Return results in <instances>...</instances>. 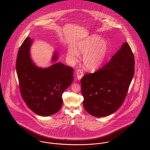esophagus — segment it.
<instances>
[{
    "label": "esophagus",
    "mask_w": 150,
    "mask_h": 150,
    "mask_svg": "<svg viewBox=\"0 0 150 150\" xmlns=\"http://www.w3.org/2000/svg\"><path fill=\"white\" fill-rule=\"evenodd\" d=\"M76 74H77V79H78L79 80H80L81 79V78H82L83 76V72L82 71V70L79 69V70H77V71H76Z\"/></svg>",
    "instance_id": "1"
}]
</instances>
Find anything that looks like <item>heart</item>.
<instances>
[{"mask_svg": "<svg viewBox=\"0 0 150 150\" xmlns=\"http://www.w3.org/2000/svg\"><path fill=\"white\" fill-rule=\"evenodd\" d=\"M109 51V44L98 35L92 34L75 45V48L70 47L67 57L72 63L78 61L79 54L83 55V62L86 70L94 71L105 62Z\"/></svg>", "mask_w": 150, "mask_h": 150, "instance_id": "obj_1", "label": "heart"}]
</instances>
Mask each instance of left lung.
<instances>
[{
	"label": "left lung",
	"instance_id": "1",
	"mask_svg": "<svg viewBox=\"0 0 150 150\" xmlns=\"http://www.w3.org/2000/svg\"><path fill=\"white\" fill-rule=\"evenodd\" d=\"M134 71V58L127 42L110 61L81 80L83 105L92 116L102 117L115 112L123 103Z\"/></svg>",
	"mask_w": 150,
	"mask_h": 150
}]
</instances>
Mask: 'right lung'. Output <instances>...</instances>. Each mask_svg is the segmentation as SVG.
Wrapping results in <instances>:
<instances>
[{
    "label": "right lung",
    "instance_id": "add662e5",
    "mask_svg": "<svg viewBox=\"0 0 150 150\" xmlns=\"http://www.w3.org/2000/svg\"><path fill=\"white\" fill-rule=\"evenodd\" d=\"M33 43L28 37L22 44L16 61L17 74L22 97L35 114L47 117L57 113L63 103L62 93L73 81L72 67L56 62L59 54L55 51L51 66H38L30 57Z\"/></svg>",
    "mask_w": 150,
    "mask_h": 150
}]
</instances>
